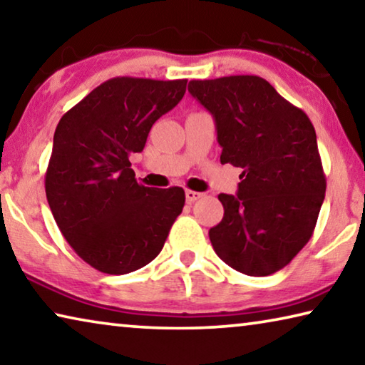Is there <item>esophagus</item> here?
Masks as SVG:
<instances>
[{
	"instance_id": "34e87169",
	"label": "esophagus",
	"mask_w": 365,
	"mask_h": 365,
	"mask_svg": "<svg viewBox=\"0 0 365 365\" xmlns=\"http://www.w3.org/2000/svg\"><path fill=\"white\" fill-rule=\"evenodd\" d=\"M205 195L200 193V191H193V190H187L185 191V197H187L188 202H195L196 200H200V197H202Z\"/></svg>"
}]
</instances>
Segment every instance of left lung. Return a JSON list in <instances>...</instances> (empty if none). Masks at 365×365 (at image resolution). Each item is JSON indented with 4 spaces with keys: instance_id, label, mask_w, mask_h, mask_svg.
Wrapping results in <instances>:
<instances>
[{
    "instance_id": "left-lung-1",
    "label": "left lung",
    "mask_w": 365,
    "mask_h": 365,
    "mask_svg": "<svg viewBox=\"0 0 365 365\" xmlns=\"http://www.w3.org/2000/svg\"><path fill=\"white\" fill-rule=\"evenodd\" d=\"M188 91L214 117L220 163L243 169L238 193L219 195L214 251L242 274H274L311 240L325 197L312 122L257 76L191 80Z\"/></svg>"
}]
</instances>
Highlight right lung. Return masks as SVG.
<instances>
[{"label":"right lung","mask_w":365,"mask_h":365,"mask_svg":"<svg viewBox=\"0 0 365 365\" xmlns=\"http://www.w3.org/2000/svg\"><path fill=\"white\" fill-rule=\"evenodd\" d=\"M185 90L187 78L115 77L61 117L45 174L46 200L67 243L103 274L150 264L182 212L183 188L140 185L130 156L143 151L153 123Z\"/></svg>","instance_id":"1"}]
</instances>
